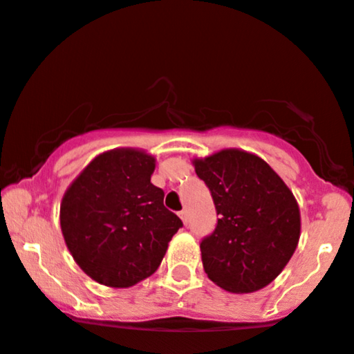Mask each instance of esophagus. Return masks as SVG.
<instances>
[{"mask_svg":"<svg viewBox=\"0 0 354 354\" xmlns=\"http://www.w3.org/2000/svg\"><path fill=\"white\" fill-rule=\"evenodd\" d=\"M178 215H180V218L183 220L185 225H188V212H186V209H181V212L178 213Z\"/></svg>","mask_w":354,"mask_h":354,"instance_id":"esophagus-1","label":"esophagus"}]
</instances>
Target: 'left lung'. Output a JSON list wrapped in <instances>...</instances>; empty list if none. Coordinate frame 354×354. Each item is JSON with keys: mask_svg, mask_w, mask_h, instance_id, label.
Wrapping results in <instances>:
<instances>
[{"mask_svg": "<svg viewBox=\"0 0 354 354\" xmlns=\"http://www.w3.org/2000/svg\"><path fill=\"white\" fill-rule=\"evenodd\" d=\"M193 165L220 216L213 234L200 243L207 275L228 292L269 286L301 236L292 192L262 158L242 149H221Z\"/></svg>", "mask_w": 354, "mask_h": 354, "instance_id": "1", "label": "left lung"}]
</instances>
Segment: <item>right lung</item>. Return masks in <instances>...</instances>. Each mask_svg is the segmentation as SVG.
<instances>
[{"mask_svg":"<svg viewBox=\"0 0 354 354\" xmlns=\"http://www.w3.org/2000/svg\"><path fill=\"white\" fill-rule=\"evenodd\" d=\"M156 159L119 147L92 159L62 198L60 227L70 254L88 277L131 287L158 270L183 221L151 183Z\"/></svg>","mask_w":354,"mask_h":354,"instance_id":"obj_1","label":"right lung"}]
</instances>
